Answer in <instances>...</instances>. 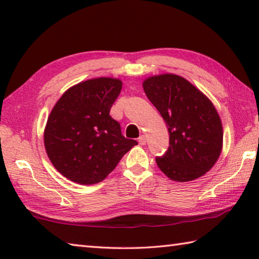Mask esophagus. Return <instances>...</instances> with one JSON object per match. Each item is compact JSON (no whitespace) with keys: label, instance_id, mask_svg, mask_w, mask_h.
Instances as JSON below:
<instances>
[{"label":"esophagus","instance_id":"1","mask_svg":"<svg viewBox=\"0 0 259 259\" xmlns=\"http://www.w3.org/2000/svg\"><path fill=\"white\" fill-rule=\"evenodd\" d=\"M138 142H139V144H140V145H145V144H146V137H145V136H140V137L138 138Z\"/></svg>","mask_w":259,"mask_h":259}]
</instances>
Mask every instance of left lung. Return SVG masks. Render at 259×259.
Masks as SVG:
<instances>
[{"mask_svg":"<svg viewBox=\"0 0 259 259\" xmlns=\"http://www.w3.org/2000/svg\"><path fill=\"white\" fill-rule=\"evenodd\" d=\"M143 88L169 131L168 151L156 157L161 171L181 183L207 174L223 148L222 121L211 100L176 74L147 77Z\"/></svg>","mask_w":259,"mask_h":259,"instance_id":"obj_1","label":"left lung"}]
</instances>
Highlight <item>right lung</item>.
I'll use <instances>...</instances> for the list:
<instances>
[{
  "mask_svg": "<svg viewBox=\"0 0 259 259\" xmlns=\"http://www.w3.org/2000/svg\"><path fill=\"white\" fill-rule=\"evenodd\" d=\"M122 81L97 77L69 88L52 108L45 129V147L55 168L74 183L104 181L137 142L122 136L109 115Z\"/></svg>",
  "mask_w": 259,
  "mask_h": 259,
  "instance_id": "1",
  "label": "right lung"
}]
</instances>
